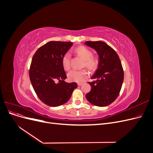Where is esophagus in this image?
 <instances>
[{
	"mask_svg": "<svg viewBox=\"0 0 153 153\" xmlns=\"http://www.w3.org/2000/svg\"><path fill=\"white\" fill-rule=\"evenodd\" d=\"M82 84H83L82 83H78V86H81Z\"/></svg>",
	"mask_w": 153,
	"mask_h": 153,
	"instance_id": "1",
	"label": "esophagus"
}]
</instances>
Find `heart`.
<instances>
[{
  "label": "heart",
  "instance_id": "heart-1",
  "mask_svg": "<svg viewBox=\"0 0 153 153\" xmlns=\"http://www.w3.org/2000/svg\"><path fill=\"white\" fill-rule=\"evenodd\" d=\"M75 53L84 60V66H85L91 71H94L98 68L99 63L98 60L92 57V52L89 48L82 46L76 48ZM70 61V55L69 53H66L62 58V66L66 71H68L71 68ZM88 76H89V73L85 69H82L80 71L71 70L68 74V78L71 82L81 83L85 81Z\"/></svg>",
  "mask_w": 153,
  "mask_h": 153
}]
</instances>
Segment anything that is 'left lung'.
<instances>
[{
  "label": "left lung",
  "instance_id": "8db88e82",
  "mask_svg": "<svg viewBox=\"0 0 153 153\" xmlns=\"http://www.w3.org/2000/svg\"><path fill=\"white\" fill-rule=\"evenodd\" d=\"M85 44L94 48L99 55V63L92 79L88 82L91 91L85 95L92 105L105 106L116 100L124 80L122 64L116 52L103 41H86Z\"/></svg>",
  "mask_w": 153,
  "mask_h": 153
}]
</instances>
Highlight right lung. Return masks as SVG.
<instances>
[{
	"mask_svg": "<svg viewBox=\"0 0 153 153\" xmlns=\"http://www.w3.org/2000/svg\"><path fill=\"white\" fill-rule=\"evenodd\" d=\"M72 45V42L49 41L39 48L32 57L30 82L39 100L50 106L66 103L77 87L75 82L64 81L67 76L62 64L63 55Z\"/></svg>",
	"mask_w": 153,
	"mask_h": 153,
	"instance_id": "obj_1",
	"label": "right lung"
}]
</instances>
